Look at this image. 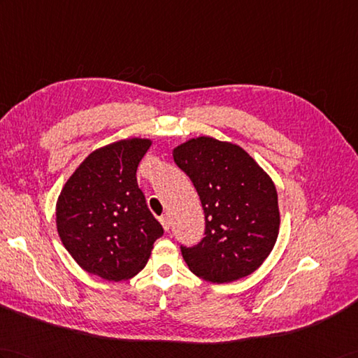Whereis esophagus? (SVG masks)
Segmentation results:
<instances>
[{"instance_id": "obj_1", "label": "esophagus", "mask_w": 358, "mask_h": 358, "mask_svg": "<svg viewBox=\"0 0 358 358\" xmlns=\"http://www.w3.org/2000/svg\"><path fill=\"white\" fill-rule=\"evenodd\" d=\"M160 222H162L163 229H164L166 231H168L169 227H171V222H169V217H168V215H163V217H160Z\"/></svg>"}]
</instances>
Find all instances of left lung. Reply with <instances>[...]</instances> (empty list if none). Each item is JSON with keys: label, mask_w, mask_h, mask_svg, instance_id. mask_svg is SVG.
Returning a JSON list of instances; mask_svg holds the SVG:
<instances>
[{"label": "left lung", "mask_w": 358, "mask_h": 358, "mask_svg": "<svg viewBox=\"0 0 358 358\" xmlns=\"http://www.w3.org/2000/svg\"><path fill=\"white\" fill-rule=\"evenodd\" d=\"M172 154L194 182L206 218V236L194 247L181 245L189 270L213 284L252 274L279 234L278 192L268 173L241 146L206 136Z\"/></svg>", "instance_id": "obj_1"}]
</instances>
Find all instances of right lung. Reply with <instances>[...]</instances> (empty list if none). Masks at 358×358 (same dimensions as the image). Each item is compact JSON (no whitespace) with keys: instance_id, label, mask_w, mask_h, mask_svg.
I'll use <instances>...</instances> for the list:
<instances>
[{"instance_id":"add662e5","label":"right lung","mask_w":358,"mask_h":358,"mask_svg":"<svg viewBox=\"0 0 358 358\" xmlns=\"http://www.w3.org/2000/svg\"><path fill=\"white\" fill-rule=\"evenodd\" d=\"M151 145L134 137L96 149L57 198L56 226L64 247L80 268L102 279L136 276L163 235L136 177Z\"/></svg>"}]
</instances>
